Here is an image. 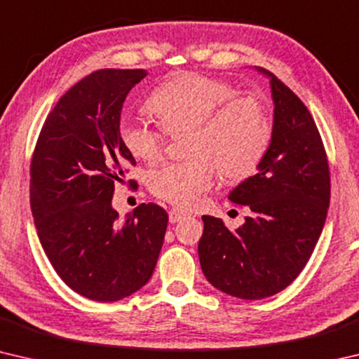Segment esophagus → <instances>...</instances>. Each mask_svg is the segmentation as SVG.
<instances>
[{"label":"esophagus","mask_w":359,"mask_h":359,"mask_svg":"<svg viewBox=\"0 0 359 359\" xmlns=\"http://www.w3.org/2000/svg\"><path fill=\"white\" fill-rule=\"evenodd\" d=\"M187 214H184V212L179 210V209H171L169 210V222L171 223H177L180 222L182 218H185Z\"/></svg>","instance_id":"34e87169"}]
</instances>
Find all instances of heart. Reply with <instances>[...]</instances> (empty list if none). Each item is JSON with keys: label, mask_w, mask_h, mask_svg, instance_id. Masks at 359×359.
Masks as SVG:
<instances>
[{"label": "heart", "mask_w": 359, "mask_h": 359, "mask_svg": "<svg viewBox=\"0 0 359 359\" xmlns=\"http://www.w3.org/2000/svg\"><path fill=\"white\" fill-rule=\"evenodd\" d=\"M149 107L158 125L125 117L118 126L121 144L137 160L154 163L163 155L168 135L188 131L185 154L191 158L149 175L150 191L180 209L204 201L215 169L226 182L245 180L269 151L272 125L266 106L222 79L180 74L151 95Z\"/></svg>", "instance_id": "obj_1"}]
</instances>
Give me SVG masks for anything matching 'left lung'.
<instances>
[{
    "label": "left lung",
    "instance_id": "8db88e82",
    "mask_svg": "<svg viewBox=\"0 0 359 359\" xmlns=\"http://www.w3.org/2000/svg\"><path fill=\"white\" fill-rule=\"evenodd\" d=\"M258 71L271 77L272 142L258 172L228 196L252 214L236 231L203 215L198 245L205 278L223 293L250 301L278 293L301 274L331 198L330 165L311 112L272 72Z\"/></svg>",
    "mask_w": 359,
    "mask_h": 359
}]
</instances>
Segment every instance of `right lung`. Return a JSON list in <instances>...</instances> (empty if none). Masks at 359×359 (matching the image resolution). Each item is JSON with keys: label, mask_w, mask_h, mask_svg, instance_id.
I'll list each match as a JSON object with an SVG mask.
<instances>
[{"label": "right lung", "mask_w": 359, "mask_h": 359, "mask_svg": "<svg viewBox=\"0 0 359 359\" xmlns=\"http://www.w3.org/2000/svg\"><path fill=\"white\" fill-rule=\"evenodd\" d=\"M145 69H100L66 92L42 125L29 166V203L48 261L76 293L123 299L150 280L168 214L141 204L118 220L115 182L136 161L118 135L120 112Z\"/></svg>", "instance_id": "add662e5"}]
</instances>
